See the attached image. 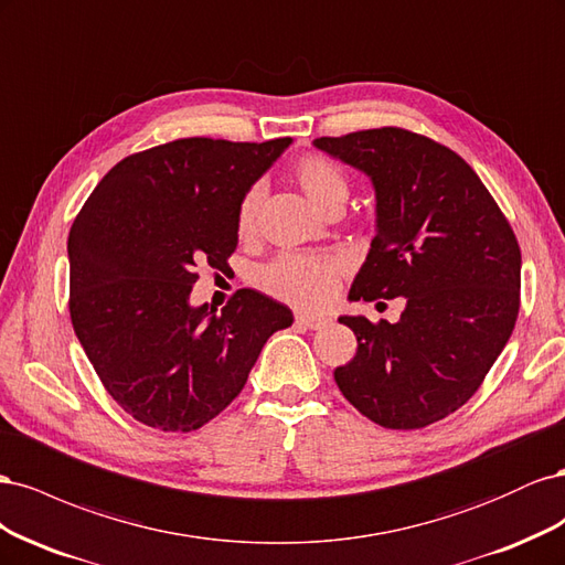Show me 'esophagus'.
<instances>
[{"label": "esophagus", "mask_w": 565, "mask_h": 565, "mask_svg": "<svg viewBox=\"0 0 565 565\" xmlns=\"http://www.w3.org/2000/svg\"><path fill=\"white\" fill-rule=\"evenodd\" d=\"M297 322L303 324V328H309V330H322V328H328V324H330V318L313 316V313H299Z\"/></svg>", "instance_id": "obj_1"}]
</instances>
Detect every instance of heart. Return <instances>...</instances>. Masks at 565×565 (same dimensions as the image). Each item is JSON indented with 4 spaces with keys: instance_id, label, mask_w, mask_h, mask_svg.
<instances>
[{
    "instance_id": "heart-1",
    "label": "heart",
    "mask_w": 565,
    "mask_h": 565,
    "mask_svg": "<svg viewBox=\"0 0 565 565\" xmlns=\"http://www.w3.org/2000/svg\"><path fill=\"white\" fill-rule=\"evenodd\" d=\"M292 179L316 207L324 214L341 210L349 198V177L334 160L303 156L292 167ZM259 221V191L252 188L237 204L235 228L241 237H252ZM341 266L332 256L282 254L259 270V285L268 295L295 306L320 309L330 303L339 289Z\"/></svg>"
}]
</instances>
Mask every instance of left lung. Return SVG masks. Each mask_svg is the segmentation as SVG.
I'll list each match as a JSON object with an SVG mask.
<instances>
[{
    "label": "left lung",
    "instance_id": "left-lung-1",
    "mask_svg": "<svg viewBox=\"0 0 565 565\" xmlns=\"http://www.w3.org/2000/svg\"><path fill=\"white\" fill-rule=\"evenodd\" d=\"M313 146L365 172L377 195V235L349 297H405L398 322L339 318L358 351L334 382L384 429H424L473 396L509 341L519 241L473 169L429 136L382 127Z\"/></svg>",
    "mask_w": 565,
    "mask_h": 565
}]
</instances>
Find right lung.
I'll return each instance as SVG.
<instances>
[{"mask_svg":"<svg viewBox=\"0 0 565 565\" xmlns=\"http://www.w3.org/2000/svg\"><path fill=\"white\" fill-rule=\"evenodd\" d=\"M292 139H177L119 160L67 235L71 320L110 398L150 429L188 434L243 391L292 311L237 289L191 306L198 266L224 270L237 204Z\"/></svg>","mask_w":565,"mask_h":565,"instance_id":"right-lung-1","label":"right lung"}]
</instances>
